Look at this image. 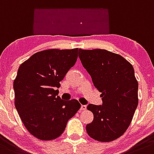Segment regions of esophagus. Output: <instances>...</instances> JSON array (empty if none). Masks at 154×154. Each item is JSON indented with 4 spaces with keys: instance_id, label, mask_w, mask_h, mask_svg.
I'll return each instance as SVG.
<instances>
[{
    "instance_id": "34e87169",
    "label": "esophagus",
    "mask_w": 154,
    "mask_h": 154,
    "mask_svg": "<svg viewBox=\"0 0 154 154\" xmlns=\"http://www.w3.org/2000/svg\"><path fill=\"white\" fill-rule=\"evenodd\" d=\"M86 109H87V106L86 105H81L80 110H86Z\"/></svg>"
}]
</instances>
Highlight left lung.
Listing matches in <instances>:
<instances>
[{
    "mask_svg": "<svg viewBox=\"0 0 154 154\" xmlns=\"http://www.w3.org/2000/svg\"><path fill=\"white\" fill-rule=\"evenodd\" d=\"M79 58L102 94L103 104H89L94 120L86 126L95 140L110 142L121 137L132 121L138 105V82L132 64L106 50H79Z\"/></svg>",
    "mask_w": 154,
    "mask_h": 154,
    "instance_id": "obj_1",
    "label": "left lung"
}]
</instances>
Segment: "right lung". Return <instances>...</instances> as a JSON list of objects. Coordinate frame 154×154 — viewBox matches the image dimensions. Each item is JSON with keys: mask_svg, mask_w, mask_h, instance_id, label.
<instances>
[{"mask_svg": "<svg viewBox=\"0 0 154 154\" xmlns=\"http://www.w3.org/2000/svg\"><path fill=\"white\" fill-rule=\"evenodd\" d=\"M78 48L37 52L19 67L14 80V104L27 131L41 140H51L64 131L80 108L77 100L57 96L60 82L77 61Z\"/></svg>", "mask_w": 154, "mask_h": 154, "instance_id": "right-lung-1", "label": "right lung"}]
</instances>
